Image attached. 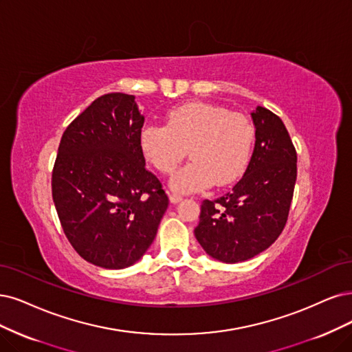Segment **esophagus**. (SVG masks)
<instances>
[{"mask_svg": "<svg viewBox=\"0 0 352 352\" xmlns=\"http://www.w3.org/2000/svg\"><path fill=\"white\" fill-rule=\"evenodd\" d=\"M169 200H171V203H179L181 200H183V196H181V194H177V192H173V194H169Z\"/></svg>", "mask_w": 352, "mask_h": 352, "instance_id": "34e87169", "label": "esophagus"}]
</instances>
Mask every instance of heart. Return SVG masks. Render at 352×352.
I'll return each mask as SVG.
<instances>
[{"mask_svg":"<svg viewBox=\"0 0 352 352\" xmlns=\"http://www.w3.org/2000/svg\"><path fill=\"white\" fill-rule=\"evenodd\" d=\"M254 140L255 129L248 117L199 101L173 109L166 124H148L139 135L143 156L164 174H171L188 149L192 161L171 179V187L179 192L236 181L250 165Z\"/></svg>","mask_w":352,"mask_h":352,"instance_id":"b5f03b06","label":"heart"}]
</instances>
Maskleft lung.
Here are the masks:
<instances>
[{"instance_id":"obj_1","label":"left lung","mask_w":352,"mask_h":352,"mask_svg":"<svg viewBox=\"0 0 352 352\" xmlns=\"http://www.w3.org/2000/svg\"><path fill=\"white\" fill-rule=\"evenodd\" d=\"M255 148L230 192L201 203L194 229L201 248L226 264L242 263L276 242L287 222L297 177V153L278 116L258 106L252 113Z\"/></svg>"}]
</instances>
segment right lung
<instances>
[{
	"mask_svg": "<svg viewBox=\"0 0 352 352\" xmlns=\"http://www.w3.org/2000/svg\"><path fill=\"white\" fill-rule=\"evenodd\" d=\"M143 122L135 96L104 94L59 143L52 197L62 229L80 256L101 268L139 261L168 209L161 181L140 151Z\"/></svg>",
	"mask_w": 352,
	"mask_h": 352,
	"instance_id": "1",
	"label": "right lung"
}]
</instances>
